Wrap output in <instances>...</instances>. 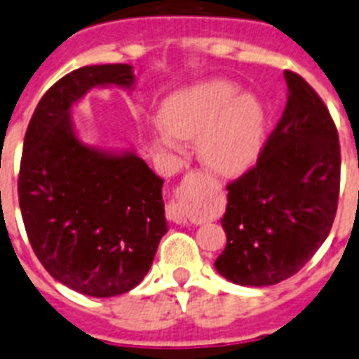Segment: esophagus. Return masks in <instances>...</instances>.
<instances>
[{"instance_id": "esophagus-1", "label": "esophagus", "mask_w": 359, "mask_h": 359, "mask_svg": "<svg viewBox=\"0 0 359 359\" xmlns=\"http://www.w3.org/2000/svg\"><path fill=\"white\" fill-rule=\"evenodd\" d=\"M193 180H195V175L186 177V180H184V188H189V184H191ZM166 217L168 220H171V222L175 224H188V217H186V211H184L180 202H171V204L168 205Z\"/></svg>"}]
</instances>
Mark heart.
Segmentation results:
<instances>
[{
    "label": "heart",
    "mask_w": 359,
    "mask_h": 359,
    "mask_svg": "<svg viewBox=\"0 0 359 359\" xmlns=\"http://www.w3.org/2000/svg\"><path fill=\"white\" fill-rule=\"evenodd\" d=\"M154 139L173 148L177 139H197L198 157L218 175H235L253 164L266 132V114L251 93L229 81H204L175 92L161 108Z\"/></svg>",
    "instance_id": "1"
}]
</instances>
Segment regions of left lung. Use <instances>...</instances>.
I'll return each instance as SVG.
<instances>
[{
	"instance_id": "8db88e82",
	"label": "left lung",
	"mask_w": 359,
	"mask_h": 359,
	"mask_svg": "<svg viewBox=\"0 0 359 359\" xmlns=\"http://www.w3.org/2000/svg\"><path fill=\"white\" fill-rule=\"evenodd\" d=\"M287 104L257 164L227 184V244L215 267L248 287L296 274L325 242L339 197L338 130L309 83L283 72Z\"/></svg>"
}]
</instances>
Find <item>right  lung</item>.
<instances>
[{
    "label": "right lung",
    "instance_id": "add662e5",
    "mask_svg": "<svg viewBox=\"0 0 359 359\" xmlns=\"http://www.w3.org/2000/svg\"><path fill=\"white\" fill-rule=\"evenodd\" d=\"M132 65H93L55 83L25 133L18 195L34 253L67 287L110 298L142 282L168 231L164 180L133 151L85 144L70 108L92 88L133 90Z\"/></svg>",
    "mask_w": 359,
    "mask_h": 359
}]
</instances>
